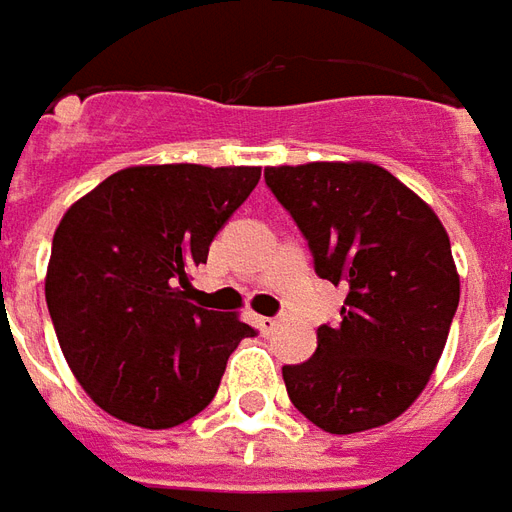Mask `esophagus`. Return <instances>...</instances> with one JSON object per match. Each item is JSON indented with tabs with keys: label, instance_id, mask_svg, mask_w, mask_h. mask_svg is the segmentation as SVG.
Segmentation results:
<instances>
[{
	"label": "esophagus",
	"instance_id": "1",
	"mask_svg": "<svg viewBox=\"0 0 512 512\" xmlns=\"http://www.w3.org/2000/svg\"><path fill=\"white\" fill-rule=\"evenodd\" d=\"M277 318H266V315H260V318H257V329H260V332L263 334H271L274 332V329H277Z\"/></svg>",
	"mask_w": 512,
	"mask_h": 512
}]
</instances>
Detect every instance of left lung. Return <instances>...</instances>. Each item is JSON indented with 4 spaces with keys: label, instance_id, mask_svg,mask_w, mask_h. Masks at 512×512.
I'll return each instance as SVG.
<instances>
[{
    "label": "left lung",
    "instance_id": "1",
    "mask_svg": "<svg viewBox=\"0 0 512 512\" xmlns=\"http://www.w3.org/2000/svg\"><path fill=\"white\" fill-rule=\"evenodd\" d=\"M266 183L310 241L318 277L348 288L318 351L282 367L290 403L326 433L381 428L422 395L447 345L461 299L450 235L370 161L266 167Z\"/></svg>",
    "mask_w": 512,
    "mask_h": 512
}]
</instances>
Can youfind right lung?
<instances>
[{
	"mask_svg": "<svg viewBox=\"0 0 512 512\" xmlns=\"http://www.w3.org/2000/svg\"><path fill=\"white\" fill-rule=\"evenodd\" d=\"M257 180L260 167L136 164L65 211L46 304L65 362L106 414L164 430L213 400L255 329L191 304V268Z\"/></svg>",
	"mask_w": 512,
	"mask_h": 512,
	"instance_id": "1",
	"label": "right lung"
}]
</instances>
